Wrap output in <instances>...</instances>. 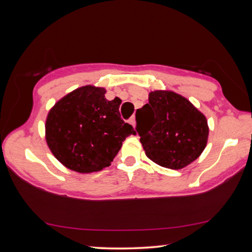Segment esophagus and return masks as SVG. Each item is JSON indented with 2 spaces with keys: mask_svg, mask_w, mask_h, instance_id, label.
Segmentation results:
<instances>
[{
  "mask_svg": "<svg viewBox=\"0 0 252 252\" xmlns=\"http://www.w3.org/2000/svg\"><path fill=\"white\" fill-rule=\"evenodd\" d=\"M129 122H130V125L132 126H134L135 127V126H136V122H135V117H132L130 120H129Z\"/></svg>",
  "mask_w": 252,
  "mask_h": 252,
  "instance_id": "34e87169",
  "label": "esophagus"
}]
</instances>
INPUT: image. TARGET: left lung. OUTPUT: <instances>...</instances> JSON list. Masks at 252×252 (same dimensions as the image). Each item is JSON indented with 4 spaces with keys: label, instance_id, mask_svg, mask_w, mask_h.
Returning <instances> with one entry per match:
<instances>
[{
    "label": "left lung",
    "instance_id": "left-lung-1",
    "mask_svg": "<svg viewBox=\"0 0 252 252\" xmlns=\"http://www.w3.org/2000/svg\"><path fill=\"white\" fill-rule=\"evenodd\" d=\"M135 119L146 156L163 168H186L207 146L206 116L173 91H151L149 103L136 110Z\"/></svg>",
    "mask_w": 252,
    "mask_h": 252
}]
</instances>
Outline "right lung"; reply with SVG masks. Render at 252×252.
Masks as SVG:
<instances>
[{
    "instance_id": "1",
    "label": "right lung",
    "mask_w": 252,
    "mask_h": 252,
    "mask_svg": "<svg viewBox=\"0 0 252 252\" xmlns=\"http://www.w3.org/2000/svg\"><path fill=\"white\" fill-rule=\"evenodd\" d=\"M105 89L84 85L61 97L45 120V141L65 168L92 173L109 167L126 136L135 134L121 119V100L108 101Z\"/></svg>"
}]
</instances>
